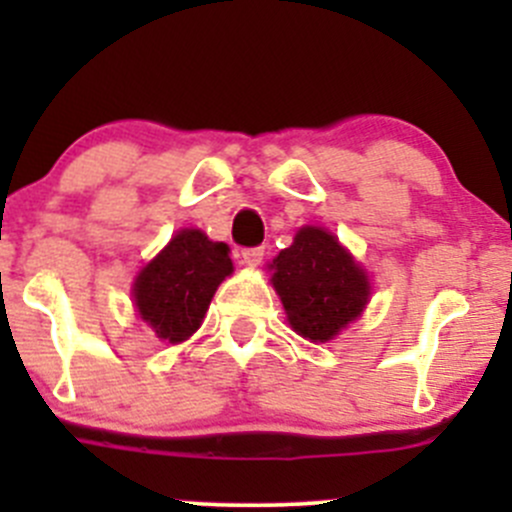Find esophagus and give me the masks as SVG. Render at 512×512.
<instances>
[{
    "label": "esophagus",
    "mask_w": 512,
    "mask_h": 512,
    "mask_svg": "<svg viewBox=\"0 0 512 512\" xmlns=\"http://www.w3.org/2000/svg\"><path fill=\"white\" fill-rule=\"evenodd\" d=\"M262 257H265V247H245V250L240 252V262L247 267L260 265Z\"/></svg>",
    "instance_id": "obj_1"
}]
</instances>
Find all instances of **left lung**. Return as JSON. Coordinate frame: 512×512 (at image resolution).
I'll list each match as a JSON object with an SVG mask.
<instances>
[{
	"label": "left lung",
	"instance_id": "1",
	"mask_svg": "<svg viewBox=\"0 0 512 512\" xmlns=\"http://www.w3.org/2000/svg\"><path fill=\"white\" fill-rule=\"evenodd\" d=\"M272 285L289 324L312 342H329L369 302V280L332 232L302 227L272 262Z\"/></svg>",
	"mask_w": 512,
	"mask_h": 512
}]
</instances>
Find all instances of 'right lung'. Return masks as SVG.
<instances>
[{
    "mask_svg": "<svg viewBox=\"0 0 512 512\" xmlns=\"http://www.w3.org/2000/svg\"><path fill=\"white\" fill-rule=\"evenodd\" d=\"M232 272L230 247L200 230H180L136 277L141 319L170 344L185 342L203 322L215 289Z\"/></svg>",
    "mask_w": 512,
    "mask_h": 512,
    "instance_id": "1",
    "label": "right lung"
}]
</instances>
